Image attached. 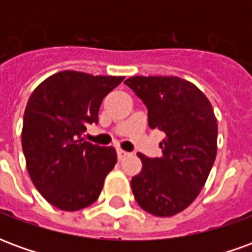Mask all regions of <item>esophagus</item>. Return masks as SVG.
I'll return each mask as SVG.
<instances>
[{
    "label": "esophagus",
    "instance_id": "1",
    "mask_svg": "<svg viewBox=\"0 0 252 252\" xmlns=\"http://www.w3.org/2000/svg\"><path fill=\"white\" fill-rule=\"evenodd\" d=\"M129 154L126 153V151H124V150H117V158H119V160H123L124 158H126Z\"/></svg>",
    "mask_w": 252,
    "mask_h": 252
}]
</instances>
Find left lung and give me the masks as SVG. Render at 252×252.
Instances as JSON below:
<instances>
[{"instance_id": "left-lung-1", "label": "left lung", "mask_w": 252, "mask_h": 252, "mask_svg": "<svg viewBox=\"0 0 252 252\" xmlns=\"http://www.w3.org/2000/svg\"><path fill=\"white\" fill-rule=\"evenodd\" d=\"M148 109V126L164 139L160 158L137 154L142 171L131 181L135 200L148 213L170 217L197 198L217 154V119L194 83L180 77L136 75L124 82Z\"/></svg>"}]
</instances>
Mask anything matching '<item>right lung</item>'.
I'll return each mask as SVG.
<instances>
[{
    "label": "right lung",
    "mask_w": 252,
    "mask_h": 252,
    "mask_svg": "<svg viewBox=\"0 0 252 252\" xmlns=\"http://www.w3.org/2000/svg\"><path fill=\"white\" fill-rule=\"evenodd\" d=\"M124 77L61 71L32 92L24 112L21 143L31 180L58 209L92 205L117 162L113 147L83 140L88 124L98 123L108 93Z\"/></svg>",
    "instance_id": "1"
}]
</instances>
